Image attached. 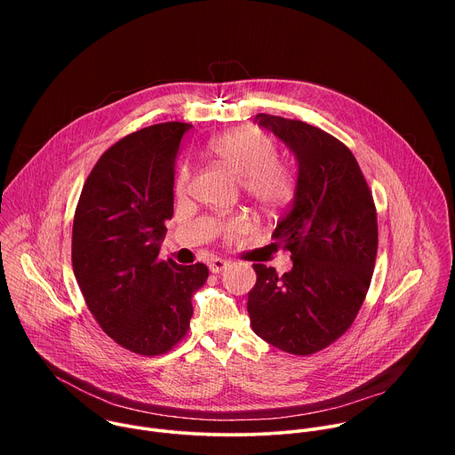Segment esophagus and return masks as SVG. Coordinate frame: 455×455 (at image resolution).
Wrapping results in <instances>:
<instances>
[{
    "label": "esophagus",
    "instance_id": "esophagus-1",
    "mask_svg": "<svg viewBox=\"0 0 455 455\" xmlns=\"http://www.w3.org/2000/svg\"><path fill=\"white\" fill-rule=\"evenodd\" d=\"M227 267H228V261H225V259H220V257L212 259V261L209 263V270H211L212 274H221Z\"/></svg>",
    "mask_w": 455,
    "mask_h": 455
}]
</instances>
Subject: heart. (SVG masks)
Segmentation results:
<instances>
[{
    "instance_id": "obj_1",
    "label": "heart",
    "mask_w": 455,
    "mask_h": 455,
    "mask_svg": "<svg viewBox=\"0 0 455 455\" xmlns=\"http://www.w3.org/2000/svg\"><path fill=\"white\" fill-rule=\"evenodd\" d=\"M209 155L223 167L232 171L243 185L248 198L265 211L284 207L295 192V176L291 169L277 160L275 144L255 129H244L225 135L209 146ZM190 172L181 167L176 176V192L185 194ZM244 218L225 223L227 237H237L246 228Z\"/></svg>"
}]
</instances>
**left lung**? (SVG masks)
<instances>
[{
	"label": "left lung",
	"mask_w": 455,
	"mask_h": 455,
	"mask_svg": "<svg viewBox=\"0 0 455 455\" xmlns=\"http://www.w3.org/2000/svg\"><path fill=\"white\" fill-rule=\"evenodd\" d=\"M253 120L293 153L297 183L272 234L291 251L293 268L279 275L253 265L257 283L246 307L257 337L304 356L342 337L365 299L378 250L376 209L340 140L300 120L267 113Z\"/></svg>",
	"instance_id": "obj_1"
}]
</instances>
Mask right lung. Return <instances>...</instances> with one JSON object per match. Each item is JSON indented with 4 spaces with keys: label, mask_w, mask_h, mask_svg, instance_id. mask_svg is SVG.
<instances>
[{
    "label": "right lung",
    "mask_w": 455,
    "mask_h": 455,
    "mask_svg": "<svg viewBox=\"0 0 455 455\" xmlns=\"http://www.w3.org/2000/svg\"><path fill=\"white\" fill-rule=\"evenodd\" d=\"M190 124L164 122L111 146L92 169L74 218L72 265L99 326L144 356L167 353L188 330L204 263L160 261L172 218L174 165Z\"/></svg>",
    "instance_id": "add662e5"
}]
</instances>
